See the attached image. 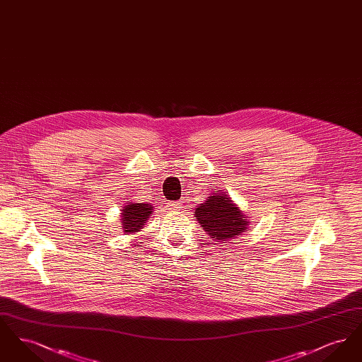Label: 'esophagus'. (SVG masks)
<instances>
[{
	"label": "esophagus",
	"mask_w": 362,
	"mask_h": 362,
	"mask_svg": "<svg viewBox=\"0 0 362 362\" xmlns=\"http://www.w3.org/2000/svg\"><path fill=\"white\" fill-rule=\"evenodd\" d=\"M180 207H182V202L180 201H177V202H168L167 204V209L170 211H177Z\"/></svg>",
	"instance_id": "obj_1"
}]
</instances>
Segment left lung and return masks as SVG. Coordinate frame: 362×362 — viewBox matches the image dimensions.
<instances>
[{"instance_id": "left-lung-1", "label": "left lung", "mask_w": 362, "mask_h": 362, "mask_svg": "<svg viewBox=\"0 0 362 362\" xmlns=\"http://www.w3.org/2000/svg\"><path fill=\"white\" fill-rule=\"evenodd\" d=\"M195 217L213 240L235 239L248 225L240 210L224 194L207 197L206 202L195 209Z\"/></svg>"}]
</instances>
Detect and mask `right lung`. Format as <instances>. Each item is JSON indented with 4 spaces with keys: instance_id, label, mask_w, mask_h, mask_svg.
I'll return each mask as SVG.
<instances>
[{
    "instance_id": "add662e5",
    "label": "right lung",
    "mask_w": 362,
    "mask_h": 362,
    "mask_svg": "<svg viewBox=\"0 0 362 362\" xmlns=\"http://www.w3.org/2000/svg\"><path fill=\"white\" fill-rule=\"evenodd\" d=\"M153 207L148 204H132L129 202L126 206L123 207L122 213V223L124 232L134 233L148 221L149 216L152 214Z\"/></svg>"
}]
</instances>
